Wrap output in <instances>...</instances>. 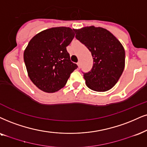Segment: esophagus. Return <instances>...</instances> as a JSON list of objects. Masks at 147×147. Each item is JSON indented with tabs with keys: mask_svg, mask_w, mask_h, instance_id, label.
Instances as JSON below:
<instances>
[{
	"mask_svg": "<svg viewBox=\"0 0 147 147\" xmlns=\"http://www.w3.org/2000/svg\"><path fill=\"white\" fill-rule=\"evenodd\" d=\"M77 65H78V66H79V68H81V62H77Z\"/></svg>",
	"mask_w": 147,
	"mask_h": 147,
	"instance_id": "esophagus-1",
	"label": "esophagus"
}]
</instances>
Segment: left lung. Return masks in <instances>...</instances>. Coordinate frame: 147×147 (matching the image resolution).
<instances>
[{
  "mask_svg": "<svg viewBox=\"0 0 147 147\" xmlns=\"http://www.w3.org/2000/svg\"><path fill=\"white\" fill-rule=\"evenodd\" d=\"M76 38L85 45L94 60L92 70L83 72L87 86L96 92H106L117 83L125 67V50L107 29L84 27L75 30Z\"/></svg>",
  "mask_w": 147,
  "mask_h": 147,
  "instance_id": "obj_1",
  "label": "left lung"
}]
</instances>
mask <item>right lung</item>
Segmentation results:
<instances>
[{
	"label": "right lung",
	"mask_w": 147,
	"mask_h": 147,
	"mask_svg": "<svg viewBox=\"0 0 147 147\" xmlns=\"http://www.w3.org/2000/svg\"><path fill=\"white\" fill-rule=\"evenodd\" d=\"M73 30L67 27L51 28L30 40L24 60L30 79L40 90L57 92L65 86L70 74L77 68L66 50L75 37Z\"/></svg>",
	"instance_id": "add662e5"
}]
</instances>
